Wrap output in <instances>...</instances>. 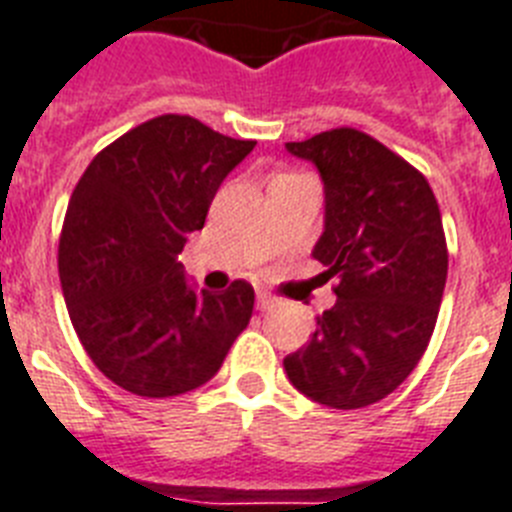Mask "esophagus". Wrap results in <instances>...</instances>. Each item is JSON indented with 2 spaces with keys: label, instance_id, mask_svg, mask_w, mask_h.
I'll return each instance as SVG.
<instances>
[{
  "label": "esophagus",
  "instance_id": "esophagus-1",
  "mask_svg": "<svg viewBox=\"0 0 512 512\" xmlns=\"http://www.w3.org/2000/svg\"><path fill=\"white\" fill-rule=\"evenodd\" d=\"M276 302L278 299L273 297V294L263 292V289L257 292V307H260V310H270V307H276Z\"/></svg>",
  "mask_w": 512,
  "mask_h": 512
}]
</instances>
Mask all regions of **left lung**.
Segmentation results:
<instances>
[{
    "mask_svg": "<svg viewBox=\"0 0 512 512\" xmlns=\"http://www.w3.org/2000/svg\"><path fill=\"white\" fill-rule=\"evenodd\" d=\"M286 149L321 170L326 231L313 257L336 278V305L284 357L286 376L310 400L357 410L392 394L429 347L450 257L442 213L421 170L357 128Z\"/></svg>",
    "mask_w": 512,
    "mask_h": 512,
    "instance_id": "1",
    "label": "left lung"
}]
</instances>
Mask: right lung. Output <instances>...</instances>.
I'll list each match as a JSON object with an SVG mask.
<instances>
[{"label":"right lung","mask_w":512,"mask_h":512,"mask_svg":"<svg viewBox=\"0 0 512 512\" xmlns=\"http://www.w3.org/2000/svg\"><path fill=\"white\" fill-rule=\"evenodd\" d=\"M255 144L191 115H157L83 170L57 265L83 350L120 389L155 400L191 392L247 328L255 289L239 278L223 294H197L178 252Z\"/></svg>","instance_id":"right-lung-1"}]
</instances>
